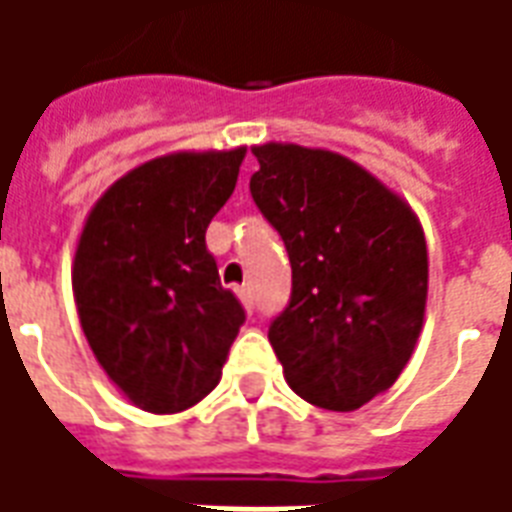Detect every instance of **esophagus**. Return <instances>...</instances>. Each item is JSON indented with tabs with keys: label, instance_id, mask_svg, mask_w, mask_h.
<instances>
[{
	"label": "esophagus",
	"instance_id": "obj_1",
	"mask_svg": "<svg viewBox=\"0 0 512 512\" xmlns=\"http://www.w3.org/2000/svg\"><path fill=\"white\" fill-rule=\"evenodd\" d=\"M235 296H238V301L244 304L246 312H252V307H255V299H252V288H249V285H241V288H235Z\"/></svg>",
	"mask_w": 512,
	"mask_h": 512
}]
</instances>
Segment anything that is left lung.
<instances>
[{
  "instance_id": "1",
  "label": "left lung",
  "mask_w": 512,
  "mask_h": 512,
  "mask_svg": "<svg viewBox=\"0 0 512 512\" xmlns=\"http://www.w3.org/2000/svg\"><path fill=\"white\" fill-rule=\"evenodd\" d=\"M252 153V200L293 268L290 304L268 340L296 395L356 411L395 384L422 332V224L400 194L340 153L290 142Z\"/></svg>"
}]
</instances>
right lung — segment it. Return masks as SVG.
I'll list each match as a JSON object with an SVG mask.
<instances>
[{
    "label": "right lung",
    "instance_id": "right-lung-1",
    "mask_svg": "<svg viewBox=\"0 0 512 512\" xmlns=\"http://www.w3.org/2000/svg\"><path fill=\"white\" fill-rule=\"evenodd\" d=\"M244 156L233 147L150 158L84 219L71 274L79 321L109 381L142 411L200 403L246 321L205 246Z\"/></svg>",
    "mask_w": 512,
    "mask_h": 512
}]
</instances>
